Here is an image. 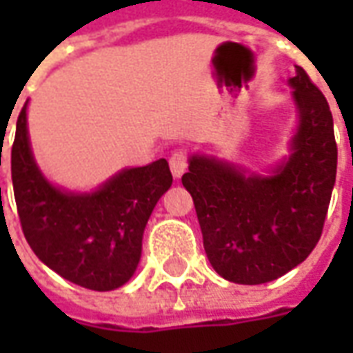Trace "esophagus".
<instances>
[{
	"label": "esophagus",
	"mask_w": 353,
	"mask_h": 353,
	"mask_svg": "<svg viewBox=\"0 0 353 353\" xmlns=\"http://www.w3.org/2000/svg\"><path fill=\"white\" fill-rule=\"evenodd\" d=\"M185 168H187V154L185 151H174L170 157V170H172V176L181 177L183 176Z\"/></svg>",
	"instance_id": "obj_1"
}]
</instances>
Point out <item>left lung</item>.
I'll use <instances>...</instances> for the list:
<instances>
[{"label":"left lung","mask_w":353,"mask_h":353,"mask_svg":"<svg viewBox=\"0 0 353 353\" xmlns=\"http://www.w3.org/2000/svg\"><path fill=\"white\" fill-rule=\"evenodd\" d=\"M289 87L299 124L291 154L268 176L192 154L181 177L194 202L208 259L234 283L280 278L310 255L323 230L336 177L333 115L301 65Z\"/></svg>","instance_id":"left-lung-1"}]
</instances>
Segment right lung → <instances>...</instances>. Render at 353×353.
I'll use <instances>...</instances> for the list:
<instances>
[{"mask_svg":"<svg viewBox=\"0 0 353 353\" xmlns=\"http://www.w3.org/2000/svg\"><path fill=\"white\" fill-rule=\"evenodd\" d=\"M26 109L28 101L17 121L11 176L28 244L72 283L92 291L121 288L138 268L147 221L172 185L168 162L124 168L92 192L65 191L35 164Z\"/></svg>","mask_w":353,"mask_h":353,"instance_id":"add662e5","label":"right lung"}]
</instances>
